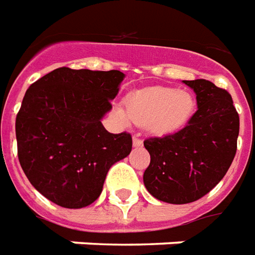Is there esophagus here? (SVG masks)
I'll return each instance as SVG.
<instances>
[{
	"instance_id": "34e87169",
	"label": "esophagus",
	"mask_w": 255,
	"mask_h": 255,
	"mask_svg": "<svg viewBox=\"0 0 255 255\" xmlns=\"http://www.w3.org/2000/svg\"><path fill=\"white\" fill-rule=\"evenodd\" d=\"M142 141L138 137H133V147H141Z\"/></svg>"
}]
</instances>
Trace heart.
<instances>
[{"label":"heart","instance_id":"obj_1","mask_svg":"<svg viewBox=\"0 0 255 255\" xmlns=\"http://www.w3.org/2000/svg\"><path fill=\"white\" fill-rule=\"evenodd\" d=\"M196 100L192 93L176 88H151L137 90L128 96L126 111L117 108L115 113L124 124L130 121L147 124L153 136H170L182 129L192 118Z\"/></svg>","mask_w":255,"mask_h":255}]
</instances>
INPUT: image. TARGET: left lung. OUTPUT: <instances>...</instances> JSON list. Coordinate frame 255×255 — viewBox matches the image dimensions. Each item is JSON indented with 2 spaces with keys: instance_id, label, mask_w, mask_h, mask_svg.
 <instances>
[{
  "instance_id": "8db88e82",
  "label": "left lung",
  "mask_w": 255,
  "mask_h": 255,
  "mask_svg": "<svg viewBox=\"0 0 255 255\" xmlns=\"http://www.w3.org/2000/svg\"><path fill=\"white\" fill-rule=\"evenodd\" d=\"M198 111L174 134L144 141L151 162L144 185L158 200L185 205L209 194L227 174L236 153L239 115L228 92L206 79L184 81Z\"/></svg>"
}]
</instances>
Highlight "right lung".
<instances>
[{
    "label": "right lung",
    "mask_w": 255,
    "mask_h": 255,
    "mask_svg": "<svg viewBox=\"0 0 255 255\" xmlns=\"http://www.w3.org/2000/svg\"><path fill=\"white\" fill-rule=\"evenodd\" d=\"M124 78L118 70L60 67L27 89L16 117L17 156L28 181L50 202L89 206L110 167L130 153V134H113L102 124Z\"/></svg>",
    "instance_id": "1"
}]
</instances>
